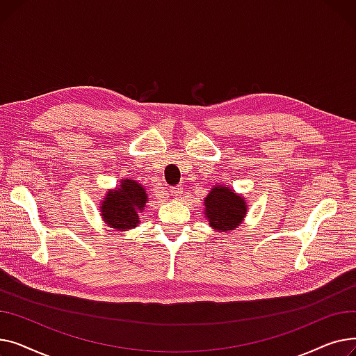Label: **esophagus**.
Masks as SVG:
<instances>
[{
  "label": "esophagus",
  "mask_w": 356,
  "mask_h": 356,
  "mask_svg": "<svg viewBox=\"0 0 356 356\" xmlns=\"http://www.w3.org/2000/svg\"><path fill=\"white\" fill-rule=\"evenodd\" d=\"M170 193H172V196H175L177 199L183 195V188H181V186H175V188L170 189Z\"/></svg>",
  "instance_id": "obj_1"
}]
</instances>
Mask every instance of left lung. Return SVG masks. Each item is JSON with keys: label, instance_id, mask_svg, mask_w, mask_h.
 Returning a JSON list of instances; mask_svg holds the SVG:
<instances>
[{"label": "left lung", "instance_id": "left-lung-1", "mask_svg": "<svg viewBox=\"0 0 356 356\" xmlns=\"http://www.w3.org/2000/svg\"><path fill=\"white\" fill-rule=\"evenodd\" d=\"M204 215L211 228L219 232H231L244 220L247 202L232 189L218 184L204 197Z\"/></svg>", "mask_w": 356, "mask_h": 356}]
</instances>
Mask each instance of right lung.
<instances>
[{"label": "right lung", "instance_id": "add662e5", "mask_svg": "<svg viewBox=\"0 0 356 356\" xmlns=\"http://www.w3.org/2000/svg\"><path fill=\"white\" fill-rule=\"evenodd\" d=\"M147 204V193L137 180L122 179L115 191H109L101 208L108 227L117 231L133 229L140 223V213Z\"/></svg>", "mask_w": 356, "mask_h": 356}]
</instances>
